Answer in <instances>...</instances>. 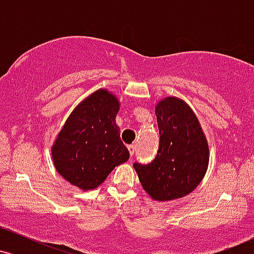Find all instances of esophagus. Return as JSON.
Here are the masks:
<instances>
[{
	"label": "esophagus",
	"instance_id": "34e87169",
	"mask_svg": "<svg viewBox=\"0 0 254 254\" xmlns=\"http://www.w3.org/2000/svg\"><path fill=\"white\" fill-rule=\"evenodd\" d=\"M127 149H129V153H130V155H131V156H133V154H135V150H136L135 145H132V144L127 145Z\"/></svg>",
	"mask_w": 254,
	"mask_h": 254
}]
</instances>
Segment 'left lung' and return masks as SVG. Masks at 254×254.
<instances>
[{"mask_svg":"<svg viewBox=\"0 0 254 254\" xmlns=\"http://www.w3.org/2000/svg\"><path fill=\"white\" fill-rule=\"evenodd\" d=\"M160 142L155 159L135 162L142 188L155 200H172L199 185L209 164V147L202 127L185 101L165 98L155 107Z\"/></svg>","mask_w":254,"mask_h":254,"instance_id":"left-lung-1","label":"left lung"}]
</instances>
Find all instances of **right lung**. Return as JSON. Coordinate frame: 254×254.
<instances>
[{
	"label": "right lung",
	"instance_id": "1",
	"mask_svg": "<svg viewBox=\"0 0 254 254\" xmlns=\"http://www.w3.org/2000/svg\"><path fill=\"white\" fill-rule=\"evenodd\" d=\"M118 99L99 89L71 112L52 145L58 173L81 190L97 189L116 166L129 160L119 136Z\"/></svg>",
	"mask_w": 254,
	"mask_h": 254
}]
</instances>
